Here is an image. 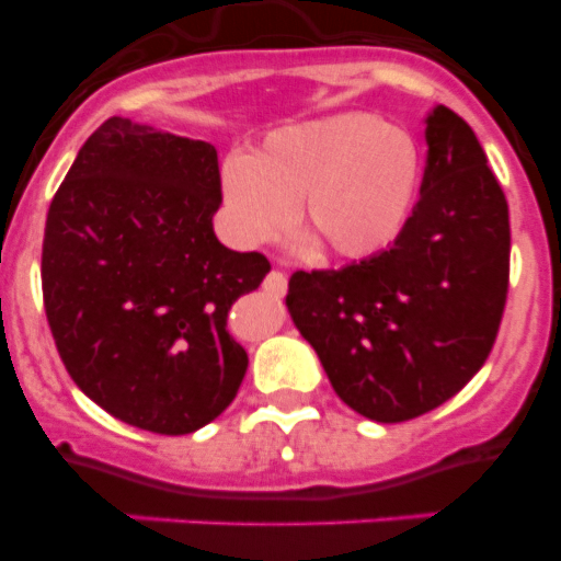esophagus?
Segmentation results:
<instances>
[{"label": "esophagus", "instance_id": "1", "mask_svg": "<svg viewBox=\"0 0 561 561\" xmlns=\"http://www.w3.org/2000/svg\"><path fill=\"white\" fill-rule=\"evenodd\" d=\"M264 286H266V291H272V295L280 297V295H284V291H286V275H284V272L272 270L270 275H266Z\"/></svg>", "mask_w": 561, "mask_h": 561}]
</instances>
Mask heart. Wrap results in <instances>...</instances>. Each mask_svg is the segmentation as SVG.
Here are the masks:
<instances>
[{"label":"heart","instance_id":"b5f03b06","mask_svg":"<svg viewBox=\"0 0 561 561\" xmlns=\"http://www.w3.org/2000/svg\"><path fill=\"white\" fill-rule=\"evenodd\" d=\"M408 134L370 114H336L275 131L250 160L225 165L232 230L264 241L300 216L340 257H370L404 230L419 191Z\"/></svg>","mask_w":561,"mask_h":561}]
</instances>
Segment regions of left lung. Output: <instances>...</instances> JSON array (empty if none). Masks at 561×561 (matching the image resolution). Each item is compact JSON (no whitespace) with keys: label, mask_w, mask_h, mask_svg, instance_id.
Segmentation results:
<instances>
[{"label":"left lung","mask_w":561,"mask_h":561,"mask_svg":"<svg viewBox=\"0 0 561 561\" xmlns=\"http://www.w3.org/2000/svg\"><path fill=\"white\" fill-rule=\"evenodd\" d=\"M421 196L390 250L295 272L286 306L351 410L379 424L430 413L483 368L508 295V205L466 121L424 117Z\"/></svg>","instance_id":"obj_1"}]
</instances>
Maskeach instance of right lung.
Here are the masks:
<instances>
[{
    "label": "right lung",
    "mask_w": 561,
    "mask_h": 561,
    "mask_svg": "<svg viewBox=\"0 0 561 561\" xmlns=\"http://www.w3.org/2000/svg\"><path fill=\"white\" fill-rule=\"evenodd\" d=\"M210 142L112 117L81 146L49 205L42 289L78 388L114 419L187 435L219 419L247 374L232 304L270 272L213 232Z\"/></svg>",
    "instance_id": "obj_1"
}]
</instances>
